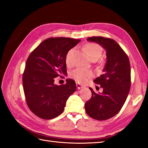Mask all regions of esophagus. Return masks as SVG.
Here are the masks:
<instances>
[{
  "instance_id": "obj_1",
  "label": "esophagus",
  "mask_w": 148,
  "mask_h": 148,
  "mask_svg": "<svg viewBox=\"0 0 148 148\" xmlns=\"http://www.w3.org/2000/svg\"><path fill=\"white\" fill-rule=\"evenodd\" d=\"M76 86H77V89L83 88L84 87L83 85H81V84H79V83H76Z\"/></svg>"
}]
</instances>
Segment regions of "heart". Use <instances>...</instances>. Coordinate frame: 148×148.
Masks as SVG:
<instances>
[{"label": "heart", "mask_w": 148, "mask_h": 148, "mask_svg": "<svg viewBox=\"0 0 148 148\" xmlns=\"http://www.w3.org/2000/svg\"><path fill=\"white\" fill-rule=\"evenodd\" d=\"M84 51H85L86 54L88 56L90 59L95 58L98 59L100 56H101L102 53V47L98 44L91 42L88 43L84 46ZM74 49H71L69 50L68 53H67L65 57V62L67 64H69L71 63V56L72 53H73ZM93 74L92 72L89 71L85 70V69L77 68L72 72L71 76L74 78V79L77 81V82L79 83H85L86 81L90 79L92 77Z\"/></svg>", "instance_id": "obj_1"}]
</instances>
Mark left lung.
I'll list each match as a JSON object with an SVG mask.
<instances>
[{"instance_id": "1", "label": "left lung", "mask_w": 148, "mask_h": 148, "mask_svg": "<svg viewBox=\"0 0 148 148\" xmlns=\"http://www.w3.org/2000/svg\"><path fill=\"white\" fill-rule=\"evenodd\" d=\"M89 42H96L106 51L107 60L103 74L93 81L103 88L96 93L92 88V98L85 103L88 115L97 120H106L120 111L129 93L130 65L126 53L114 40L103 37H92Z\"/></svg>"}]
</instances>
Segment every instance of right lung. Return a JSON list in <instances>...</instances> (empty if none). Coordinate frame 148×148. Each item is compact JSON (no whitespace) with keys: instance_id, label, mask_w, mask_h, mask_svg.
Listing matches in <instances>:
<instances>
[{"instance_id":"right-lung-1","label":"right lung","mask_w":148,"mask_h":148,"mask_svg":"<svg viewBox=\"0 0 148 148\" xmlns=\"http://www.w3.org/2000/svg\"><path fill=\"white\" fill-rule=\"evenodd\" d=\"M80 39L55 37L44 40L28 58L23 74L27 106L38 117L51 119L63 112L68 98L76 90V82L67 79L56 85L55 78L67 74L65 57Z\"/></svg>"}]
</instances>
